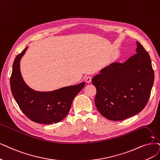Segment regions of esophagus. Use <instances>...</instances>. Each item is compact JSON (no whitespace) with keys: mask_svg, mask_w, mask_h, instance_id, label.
Segmentation results:
<instances>
[{"mask_svg":"<svg viewBox=\"0 0 160 160\" xmlns=\"http://www.w3.org/2000/svg\"><path fill=\"white\" fill-rule=\"evenodd\" d=\"M92 81V76H87L86 77V82H88V83H90V82H91Z\"/></svg>","mask_w":160,"mask_h":160,"instance_id":"obj_1","label":"esophagus"}]
</instances>
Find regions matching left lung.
<instances>
[{
    "instance_id": "left-lung-1",
    "label": "left lung",
    "mask_w": 160,
    "mask_h": 160,
    "mask_svg": "<svg viewBox=\"0 0 160 160\" xmlns=\"http://www.w3.org/2000/svg\"><path fill=\"white\" fill-rule=\"evenodd\" d=\"M137 54L124 63L115 62L92 78L95 104L106 119L121 121L142 110L148 102L154 72L148 54L137 41Z\"/></svg>"
}]
</instances>
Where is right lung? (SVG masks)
I'll return each mask as SVG.
<instances>
[{
	"label": "right lung",
	"instance_id": "obj_1",
	"mask_svg": "<svg viewBox=\"0 0 160 160\" xmlns=\"http://www.w3.org/2000/svg\"><path fill=\"white\" fill-rule=\"evenodd\" d=\"M28 47L18 55L12 66L10 88L19 108L31 121L41 123H57L67 115L75 96L85 86L82 82L51 92H35L23 82L20 70V61Z\"/></svg>",
	"mask_w": 160,
	"mask_h": 160
}]
</instances>
